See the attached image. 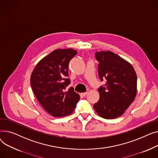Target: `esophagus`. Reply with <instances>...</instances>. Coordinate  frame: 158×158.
Masks as SVG:
<instances>
[{"label": "esophagus", "instance_id": "esophagus-1", "mask_svg": "<svg viewBox=\"0 0 158 158\" xmlns=\"http://www.w3.org/2000/svg\"><path fill=\"white\" fill-rule=\"evenodd\" d=\"M87 94V92H83V93H81L80 95L82 96V97H85Z\"/></svg>", "mask_w": 158, "mask_h": 158}]
</instances>
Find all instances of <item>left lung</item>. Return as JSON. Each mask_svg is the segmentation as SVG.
Masks as SVG:
<instances>
[{
	"label": "left lung",
	"instance_id": "left-lung-1",
	"mask_svg": "<svg viewBox=\"0 0 158 158\" xmlns=\"http://www.w3.org/2000/svg\"><path fill=\"white\" fill-rule=\"evenodd\" d=\"M98 75L101 81L99 99L94 105L97 114L106 119L121 116L136 95L137 77L132 65L110 51L97 52Z\"/></svg>",
	"mask_w": 158,
	"mask_h": 158
}]
</instances>
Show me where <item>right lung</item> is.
I'll use <instances>...</instances> for the list:
<instances>
[{
  "instance_id": "1",
  "label": "right lung",
  "mask_w": 158,
  "mask_h": 158,
  "mask_svg": "<svg viewBox=\"0 0 158 158\" xmlns=\"http://www.w3.org/2000/svg\"><path fill=\"white\" fill-rule=\"evenodd\" d=\"M77 51L72 48L57 49L42 59L31 77L34 93L43 108L55 117L71 114L80 99L70 83L68 65Z\"/></svg>"
}]
</instances>
